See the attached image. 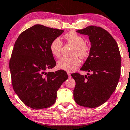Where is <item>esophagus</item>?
Masks as SVG:
<instances>
[{
  "instance_id": "esophagus-1",
  "label": "esophagus",
  "mask_w": 130,
  "mask_h": 130,
  "mask_svg": "<svg viewBox=\"0 0 130 130\" xmlns=\"http://www.w3.org/2000/svg\"><path fill=\"white\" fill-rule=\"evenodd\" d=\"M67 74H68V77H71V74H70L69 72L67 73Z\"/></svg>"
}]
</instances>
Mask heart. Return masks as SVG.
<instances>
[{
    "instance_id": "obj_1",
    "label": "heart",
    "mask_w": 130,
    "mask_h": 130,
    "mask_svg": "<svg viewBox=\"0 0 130 130\" xmlns=\"http://www.w3.org/2000/svg\"><path fill=\"white\" fill-rule=\"evenodd\" d=\"M67 42L74 45L71 57H62L57 62L59 69L65 70L68 72H72L80 66V61L78 57L85 59L89 55L90 47L87 43H85L84 37L74 31L67 33L65 35ZM63 47V43L59 37L54 38L50 43V50L53 56L59 57Z\"/></svg>"
}]
</instances>
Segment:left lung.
I'll return each mask as SVG.
<instances>
[{
  "mask_svg": "<svg viewBox=\"0 0 130 130\" xmlns=\"http://www.w3.org/2000/svg\"><path fill=\"white\" fill-rule=\"evenodd\" d=\"M76 32L89 36L90 53L80 70L92 74H71L76 82L74 99L81 106L96 108L108 100L116 90L120 76V53L112 36L100 27L90 26Z\"/></svg>",
  "mask_w": 130,
  "mask_h": 130,
  "instance_id": "obj_1",
  "label": "left lung"
}]
</instances>
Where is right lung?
<instances>
[{
    "instance_id": "right-lung-1",
    "label": "right lung",
    "mask_w": 130,
    "mask_h": 130,
    "mask_svg": "<svg viewBox=\"0 0 130 130\" xmlns=\"http://www.w3.org/2000/svg\"><path fill=\"white\" fill-rule=\"evenodd\" d=\"M63 32L36 24L22 32L14 44L9 63L13 89L24 103L34 109L54 104L57 92L68 79L64 70L46 72L56 65L50 43Z\"/></svg>"
}]
</instances>
